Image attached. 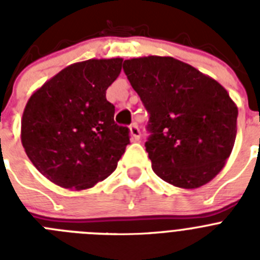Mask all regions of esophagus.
Masks as SVG:
<instances>
[{
  "label": "esophagus",
  "instance_id": "esophagus-1",
  "mask_svg": "<svg viewBox=\"0 0 260 260\" xmlns=\"http://www.w3.org/2000/svg\"><path fill=\"white\" fill-rule=\"evenodd\" d=\"M130 135H132L133 141H139L141 139V130H139L137 123H133L130 126Z\"/></svg>",
  "mask_w": 260,
  "mask_h": 260
}]
</instances>
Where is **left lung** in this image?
<instances>
[{
    "instance_id": "8db88e82",
    "label": "left lung",
    "mask_w": 260,
    "mask_h": 260,
    "mask_svg": "<svg viewBox=\"0 0 260 260\" xmlns=\"http://www.w3.org/2000/svg\"><path fill=\"white\" fill-rule=\"evenodd\" d=\"M123 71L150 113L152 169L181 189H197L224 168L237 135V105L226 89L173 57L125 59Z\"/></svg>"
}]
</instances>
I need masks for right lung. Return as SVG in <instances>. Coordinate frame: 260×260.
<instances>
[{"label": "right lung", "instance_id": "1", "mask_svg": "<svg viewBox=\"0 0 260 260\" xmlns=\"http://www.w3.org/2000/svg\"><path fill=\"white\" fill-rule=\"evenodd\" d=\"M122 58L87 59L56 74L27 102L23 148L35 168L65 189L84 190L113 173L130 143L128 128L114 122L107 89Z\"/></svg>", "mask_w": 260, "mask_h": 260}]
</instances>
